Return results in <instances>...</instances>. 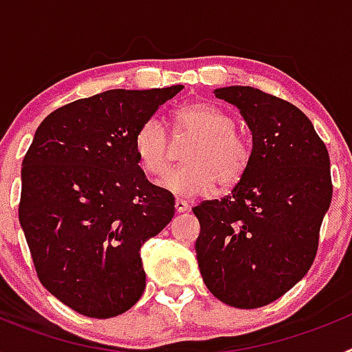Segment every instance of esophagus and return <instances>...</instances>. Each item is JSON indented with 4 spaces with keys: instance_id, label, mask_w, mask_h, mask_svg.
Segmentation results:
<instances>
[{
    "instance_id": "obj_1",
    "label": "esophagus",
    "mask_w": 352,
    "mask_h": 352,
    "mask_svg": "<svg viewBox=\"0 0 352 352\" xmlns=\"http://www.w3.org/2000/svg\"><path fill=\"white\" fill-rule=\"evenodd\" d=\"M174 208H176V211H178V213H183V211L188 210V203H186V201H183V199H176Z\"/></svg>"
}]
</instances>
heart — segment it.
Listing matches in <instances>:
<instances>
[{"label": "heart", "mask_w": 352, "mask_h": 352, "mask_svg": "<svg viewBox=\"0 0 352 352\" xmlns=\"http://www.w3.org/2000/svg\"><path fill=\"white\" fill-rule=\"evenodd\" d=\"M174 132L195 135L185 149V166L170 170L162 182L167 190L182 197L204 195L229 188L243 178L252 162V144L234 129V118L210 102H192L174 113ZM133 151L142 169L162 176L169 167V133L160 118L151 116L139 125L133 135Z\"/></svg>", "instance_id": "b5f03b06"}]
</instances>
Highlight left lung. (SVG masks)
<instances>
[{
    "instance_id": "1",
    "label": "left lung",
    "mask_w": 352,
    "mask_h": 352,
    "mask_svg": "<svg viewBox=\"0 0 352 352\" xmlns=\"http://www.w3.org/2000/svg\"><path fill=\"white\" fill-rule=\"evenodd\" d=\"M252 130V162L231 195L194 208L203 280L236 309L284 296L316 259L331 203L329 155L296 105L250 86L214 89Z\"/></svg>"
}]
</instances>
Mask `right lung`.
<instances>
[{"label": "right lung", "mask_w": 352, "mask_h": 352, "mask_svg": "<svg viewBox=\"0 0 352 352\" xmlns=\"http://www.w3.org/2000/svg\"><path fill=\"white\" fill-rule=\"evenodd\" d=\"M182 89H109L63 105L24 157L19 222L36 275L82 316H120L144 292L141 247L170 222L174 197L146 179L133 135Z\"/></svg>", "instance_id": "add662e5"}]
</instances>
